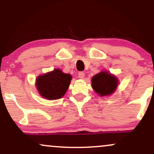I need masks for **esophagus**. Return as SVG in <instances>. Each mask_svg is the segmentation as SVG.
Segmentation results:
<instances>
[{"instance_id":"34e87169","label":"esophagus","mask_w":154,"mask_h":154,"mask_svg":"<svg viewBox=\"0 0 154 154\" xmlns=\"http://www.w3.org/2000/svg\"><path fill=\"white\" fill-rule=\"evenodd\" d=\"M78 77H79V79H84V77H85V73H84V72H79Z\"/></svg>"}]
</instances>
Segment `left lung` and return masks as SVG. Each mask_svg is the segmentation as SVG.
Segmentation results:
<instances>
[{
	"mask_svg": "<svg viewBox=\"0 0 154 154\" xmlns=\"http://www.w3.org/2000/svg\"><path fill=\"white\" fill-rule=\"evenodd\" d=\"M119 80L106 71L100 72L92 77V88L100 96L110 95L116 91Z\"/></svg>",
	"mask_w": 154,
	"mask_h": 154,
	"instance_id": "1",
	"label": "left lung"
}]
</instances>
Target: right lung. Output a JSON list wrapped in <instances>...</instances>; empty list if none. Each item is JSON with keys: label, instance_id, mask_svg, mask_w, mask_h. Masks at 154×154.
Listing matches in <instances>:
<instances>
[{"label": "right lung", "instance_id": "add662e5", "mask_svg": "<svg viewBox=\"0 0 154 154\" xmlns=\"http://www.w3.org/2000/svg\"><path fill=\"white\" fill-rule=\"evenodd\" d=\"M72 76L63 73L59 69L38 76L36 79V88L42 97L48 100H56L62 98L65 95Z\"/></svg>", "mask_w": 154, "mask_h": 154}]
</instances>
